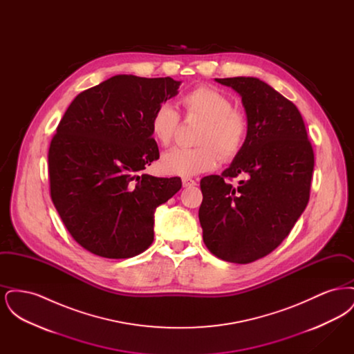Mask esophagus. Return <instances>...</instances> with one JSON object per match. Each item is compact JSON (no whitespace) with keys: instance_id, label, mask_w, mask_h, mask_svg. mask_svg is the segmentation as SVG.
<instances>
[{"instance_id":"esophagus-1","label":"esophagus","mask_w":354,"mask_h":354,"mask_svg":"<svg viewBox=\"0 0 354 354\" xmlns=\"http://www.w3.org/2000/svg\"><path fill=\"white\" fill-rule=\"evenodd\" d=\"M182 183H183V187H194V185H196V182L194 179H191V178H183Z\"/></svg>"}]
</instances>
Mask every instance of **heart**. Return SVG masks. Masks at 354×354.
<instances>
[{"label":"heart","instance_id":"b5f03b06","mask_svg":"<svg viewBox=\"0 0 354 354\" xmlns=\"http://www.w3.org/2000/svg\"><path fill=\"white\" fill-rule=\"evenodd\" d=\"M187 117L202 119L192 149L178 147L166 152L160 160L169 175L194 176L215 169L223 159L231 160L243 151L248 135V117L234 109V102L211 86H196L180 98ZM180 124L179 113L169 104H159L152 114L150 129L153 139L169 146Z\"/></svg>","mask_w":354,"mask_h":354}]
</instances>
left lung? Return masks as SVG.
Here are the masks:
<instances>
[{
  "label": "left lung",
  "instance_id": "8db88e82",
  "mask_svg": "<svg viewBox=\"0 0 354 354\" xmlns=\"http://www.w3.org/2000/svg\"><path fill=\"white\" fill-rule=\"evenodd\" d=\"M241 95L247 143L221 175L201 180L199 220L209 252L248 264L277 248L309 202L315 153L299 109L253 77L216 78ZM239 174L248 178L232 185Z\"/></svg>",
  "mask_w": 354,
  "mask_h": 354
}]
</instances>
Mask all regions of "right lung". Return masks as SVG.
Instances as JSON below:
<instances>
[{"label":"right lung","mask_w":354,"mask_h":354,"mask_svg":"<svg viewBox=\"0 0 354 354\" xmlns=\"http://www.w3.org/2000/svg\"><path fill=\"white\" fill-rule=\"evenodd\" d=\"M179 86L120 74L78 94L61 119L48 155L51 201L86 251L127 259L151 245L155 209L182 180L143 174L159 159L150 122Z\"/></svg>","instance_id":"right-lung-1"}]
</instances>
